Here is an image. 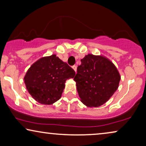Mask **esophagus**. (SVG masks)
Here are the masks:
<instances>
[{
  "label": "esophagus",
  "instance_id": "obj_1",
  "mask_svg": "<svg viewBox=\"0 0 146 146\" xmlns=\"http://www.w3.org/2000/svg\"><path fill=\"white\" fill-rule=\"evenodd\" d=\"M72 68H73V70H74L76 72V70H77V68H76V65H74V66H72Z\"/></svg>",
  "mask_w": 146,
  "mask_h": 146
}]
</instances>
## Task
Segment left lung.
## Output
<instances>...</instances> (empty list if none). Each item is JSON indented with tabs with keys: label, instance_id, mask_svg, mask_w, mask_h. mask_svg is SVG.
Here are the masks:
<instances>
[{
	"label": "left lung",
	"instance_id": "1",
	"mask_svg": "<svg viewBox=\"0 0 146 146\" xmlns=\"http://www.w3.org/2000/svg\"><path fill=\"white\" fill-rule=\"evenodd\" d=\"M120 78L109 59L89 54L81 60L74 80L82 102L88 107H99L117 90Z\"/></svg>",
	"mask_w": 146,
	"mask_h": 146
}]
</instances>
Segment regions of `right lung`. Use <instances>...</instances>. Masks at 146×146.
Wrapping results in <instances>:
<instances>
[{
    "label": "right lung",
    "instance_id": "1",
    "mask_svg": "<svg viewBox=\"0 0 146 146\" xmlns=\"http://www.w3.org/2000/svg\"><path fill=\"white\" fill-rule=\"evenodd\" d=\"M75 72L56 55L42 57L28 70L24 80L32 97L42 104H52L61 98L66 80Z\"/></svg>",
    "mask_w": 146,
    "mask_h": 146
}]
</instances>
